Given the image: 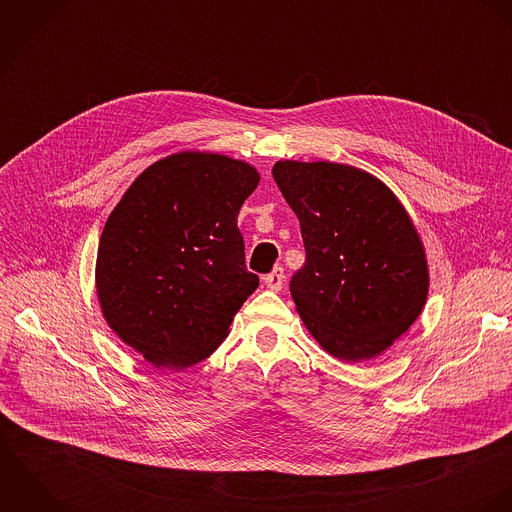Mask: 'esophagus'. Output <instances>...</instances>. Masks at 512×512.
<instances>
[{
    "instance_id": "1",
    "label": "esophagus",
    "mask_w": 512,
    "mask_h": 512,
    "mask_svg": "<svg viewBox=\"0 0 512 512\" xmlns=\"http://www.w3.org/2000/svg\"><path fill=\"white\" fill-rule=\"evenodd\" d=\"M284 280H286L284 270H282V268H276L274 272H270V274L264 278V284H266V288H268V290H272V292H280V290H282V286H284Z\"/></svg>"
}]
</instances>
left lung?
I'll use <instances>...</instances> for the list:
<instances>
[{"label": "left lung", "instance_id": "8db88e82", "mask_svg": "<svg viewBox=\"0 0 512 512\" xmlns=\"http://www.w3.org/2000/svg\"><path fill=\"white\" fill-rule=\"evenodd\" d=\"M272 175L301 226L305 264L290 292L303 325L339 361L378 357L428 299L426 250L410 215L353 165L286 159Z\"/></svg>", "mask_w": 512, "mask_h": 512}]
</instances>
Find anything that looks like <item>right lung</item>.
Instances as JSON below:
<instances>
[{
	"instance_id": "1",
	"label": "right lung",
	"mask_w": 512,
	"mask_h": 512,
	"mask_svg": "<svg viewBox=\"0 0 512 512\" xmlns=\"http://www.w3.org/2000/svg\"><path fill=\"white\" fill-rule=\"evenodd\" d=\"M260 183L246 161L179 151L149 165L104 224L96 293L110 329L155 368L197 365L258 288L238 211Z\"/></svg>"
}]
</instances>
